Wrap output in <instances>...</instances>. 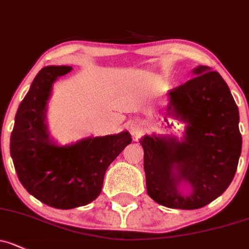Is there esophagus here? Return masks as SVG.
<instances>
[{
  "instance_id": "obj_1",
  "label": "esophagus",
  "mask_w": 249,
  "mask_h": 249,
  "mask_svg": "<svg viewBox=\"0 0 249 249\" xmlns=\"http://www.w3.org/2000/svg\"><path fill=\"white\" fill-rule=\"evenodd\" d=\"M143 130V126H142V123L140 122V120H135V122H132L131 124H130V131L133 135H140L141 132H142Z\"/></svg>"
}]
</instances>
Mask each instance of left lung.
<instances>
[{
  "instance_id": "left-lung-1",
  "label": "left lung",
  "mask_w": 249,
  "mask_h": 249,
  "mask_svg": "<svg viewBox=\"0 0 249 249\" xmlns=\"http://www.w3.org/2000/svg\"><path fill=\"white\" fill-rule=\"evenodd\" d=\"M193 74L169 91L166 107L167 116L186 124L181 142L156 135L140 140L149 197L181 210L203 208L228 188L242 148L239 108L226 81L205 65Z\"/></svg>"
}]
</instances>
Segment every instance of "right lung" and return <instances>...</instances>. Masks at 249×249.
Returning a JSON list of instances; mask_svg holds the SVG:
<instances>
[{
  "label": "right lung",
  "mask_w": 249,
  "mask_h": 249,
  "mask_svg": "<svg viewBox=\"0 0 249 249\" xmlns=\"http://www.w3.org/2000/svg\"><path fill=\"white\" fill-rule=\"evenodd\" d=\"M71 70L49 65L38 72L18 108L10 136V155L22 186L41 203L62 210L96 199L108 166L132 141L127 131L68 145L50 137L46 111L52 86Z\"/></svg>",
  "instance_id": "1"
}]
</instances>
